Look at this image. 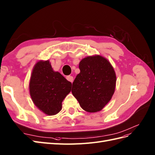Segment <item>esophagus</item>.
<instances>
[{"instance_id": "34e87169", "label": "esophagus", "mask_w": 155, "mask_h": 155, "mask_svg": "<svg viewBox=\"0 0 155 155\" xmlns=\"http://www.w3.org/2000/svg\"><path fill=\"white\" fill-rule=\"evenodd\" d=\"M66 79L68 81H69L71 83H72L74 81V78H73V76H71V75H68V76L66 77Z\"/></svg>"}]
</instances>
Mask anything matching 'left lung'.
I'll list each match as a JSON object with an SVG mask.
<instances>
[{
    "label": "left lung",
    "instance_id": "8db88e82",
    "mask_svg": "<svg viewBox=\"0 0 155 155\" xmlns=\"http://www.w3.org/2000/svg\"><path fill=\"white\" fill-rule=\"evenodd\" d=\"M80 74L72 84L71 93L84 110L101 111L110 102L116 88V75L110 62L101 55L83 58Z\"/></svg>",
    "mask_w": 155,
    "mask_h": 155
}]
</instances>
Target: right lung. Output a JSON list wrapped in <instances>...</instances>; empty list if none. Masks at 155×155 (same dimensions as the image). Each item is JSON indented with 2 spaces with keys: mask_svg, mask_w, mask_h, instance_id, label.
<instances>
[{
  "mask_svg": "<svg viewBox=\"0 0 155 155\" xmlns=\"http://www.w3.org/2000/svg\"><path fill=\"white\" fill-rule=\"evenodd\" d=\"M71 83L52 69L49 60H39L30 77L29 94L34 104L48 116L62 110V103L71 91Z\"/></svg>",
  "mask_w": 155,
  "mask_h": 155,
  "instance_id": "add662e5",
  "label": "right lung"
}]
</instances>
